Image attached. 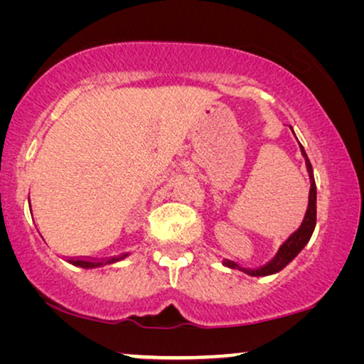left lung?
<instances>
[{"mask_svg": "<svg viewBox=\"0 0 364 364\" xmlns=\"http://www.w3.org/2000/svg\"><path fill=\"white\" fill-rule=\"evenodd\" d=\"M291 129V127H290ZM294 132V129H291ZM300 151H302L304 159H306V165H307V172H309V178H311V192H309V205L306 210V216H304V221L300 224V228L294 235H290L289 240L285 241L284 245L280 246L278 253L273 257L270 262L259 268H243L240 267L236 262H231V259H223V264L228 268H235V270H241L245 273H248L251 277H267V275H273V273H278L280 270L289 264L291 259H294L300 251L304 250V246L309 243L311 240L314 228H316V221H317V191H316V181H314V170L311 161H309V156L304 150V146L300 145Z\"/></svg>", "mask_w": 364, "mask_h": 364, "instance_id": "1", "label": "left lung"}]
</instances>
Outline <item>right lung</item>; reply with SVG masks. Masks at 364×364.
<instances>
[{
  "mask_svg": "<svg viewBox=\"0 0 364 364\" xmlns=\"http://www.w3.org/2000/svg\"><path fill=\"white\" fill-rule=\"evenodd\" d=\"M128 255H121V257H114L106 259V262H97V259H87V258H70L69 262L75 264V267H82V268H97V267H105V264H111L119 262V259L127 258Z\"/></svg>",
  "mask_w": 364,
  "mask_h": 364,
  "instance_id": "obj_1",
  "label": "right lung"
}]
</instances>
